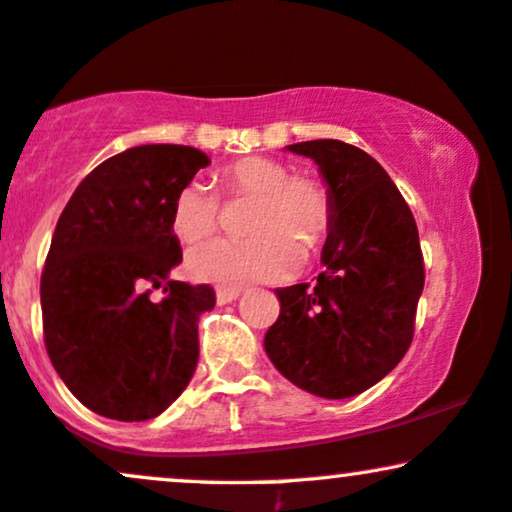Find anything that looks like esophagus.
Returning <instances> with one entry per match:
<instances>
[{"mask_svg":"<svg viewBox=\"0 0 512 512\" xmlns=\"http://www.w3.org/2000/svg\"><path fill=\"white\" fill-rule=\"evenodd\" d=\"M238 296H240L238 289H216V303H219V305L233 303Z\"/></svg>","mask_w":512,"mask_h":512,"instance_id":"obj_1","label":"esophagus"}]
</instances>
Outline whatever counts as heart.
I'll return each instance as SVG.
<instances>
[{"label":"heart","mask_w":512,"mask_h":512,"mask_svg":"<svg viewBox=\"0 0 512 512\" xmlns=\"http://www.w3.org/2000/svg\"><path fill=\"white\" fill-rule=\"evenodd\" d=\"M223 197L252 199L243 228L250 238H216L187 255V272L221 289L286 279L298 255L310 260L334 223L330 187L313 175H291L284 161L245 156L216 173ZM221 223V199L202 182H187L170 209V231L180 243H197Z\"/></svg>","instance_id":"b5f03b06"}]
</instances>
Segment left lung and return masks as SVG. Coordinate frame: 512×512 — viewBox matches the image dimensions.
<instances>
[{"mask_svg":"<svg viewBox=\"0 0 512 512\" xmlns=\"http://www.w3.org/2000/svg\"><path fill=\"white\" fill-rule=\"evenodd\" d=\"M286 149L320 166L334 223L315 284L276 289L281 310L264 351L305 392L361 395L402 361L414 339L426 279L414 214L385 168L358 146L315 139Z\"/></svg>","mask_w":512,"mask_h":512,"instance_id":"left-lung-1","label":"left lung"}]
</instances>
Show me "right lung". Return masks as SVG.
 <instances>
[{"mask_svg":"<svg viewBox=\"0 0 512 512\" xmlns=\"http://www.w3.org/2000/svg\"><path fill=\"white\" fill-rule=\"evenodd\" d=\"M204 166L192 146H134L93 168L57 221L40 276L45 349L72 395L108 419H154L197 368V322L216 293L168 279L182 262L170 209Z\"/></svg>","mask_w":512,"mask_h":512,"instance_id":"add662e5","label":"right lung"}]
</instances>
